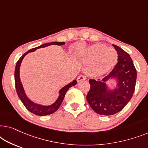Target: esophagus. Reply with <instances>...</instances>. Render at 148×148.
Returning a JSON list of instances; mask_svg holds the SVG:
<instances>
[{"label": "esophagus", "instance_id": "esophagus-1", "mask_svg": "<svg viewBox=\"0 0 148 148\" xmlns=\"http://www.w3.org/2000/svg\"><path fill=\"white\" fill-rule=\"evenodd\" d=\"M86 76H84V75H79L77 77V82L78 83H79V82H82V81H84V80H86Z\"/></svg>", "mask_w": 148, "mask_h": 148}]
</instances>
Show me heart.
<instances>
[{
  "mask_svg": "<svg viewBox=\"0 0 148 148\" xmlns=\"http://www.w3.org/2000/svg\"><path fill=\"white\" fill-rule=\"evenodd\" d=\"M79 58L84 62H89L86 66L88 75L98 77L109 71L115 65L118 54L114 48L96 44L83 51L80 54Z\"/></svg>",
  "mask_w": 148,
  "mask_h": 148,
  "instance_id": "1",
  "label": "heart"
}]
</instances>
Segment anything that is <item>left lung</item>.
Here are the masks:
<instances>
[{"label": "left lung", "instance_id": "left-lung-1", "mask_svg": "<svg viewBox=\"0 0 148 148\" xmlns=\"http://www.w3.org/2000/svg\"><path fill=\"white\" fill-rule=\"evenodd\" d=\"M112 46L118 54V62L102 80H89L90 90L86 96L93 110L106 116L116 114L126 106L134 93L137 79V71L129 54L118 46ZM110 78L117 82L112 90H109L106 84Z\"/></svg>", "mask_w": 148, "mask_h": 148}]
</instances>
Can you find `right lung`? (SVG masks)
<instances>
[{
    "instance_id": "add662e5",
    "label": "right lung",
    "mask_w": 148,
    "mask_h": 148,
    "mask_svg": "<svg viewBox=\"0 0 148 148\" xmlns=\"http://www.w3.org/2000/svg\"><path fill=\"white\" fill-rule=\"evenodd\" d=\"M64 42H50V43H46L44 44L41 46H38L36 48H34L28 50L27 52H26L25 54H23V55L21 56V58H19L18 60L17 64H16L15 66V88L16 91H17V94L20 98V100H21L22 103H23L24 106H25V108L27 109L29 112L33 113V114L36 115H38V116H45V115L51 114L54 112H56L59 108L60 104L63 100L65 96L66 92H67V90L69 89L71 87L75 86L77 84L76 80H73L72 82L69 83V84L66 85L64 87H63L62 89H60L59 91V96L57 100H56V102L53 103V104L50 105V106H43V105L36 104V103L32 102V100H30L29 98H27V96H26L25 91H24L23 85H22L21 80H20V77H19V68L21 66V63L23 60V58L25 57L26 54L31 52H34L36 50H37L38 48H44L46 46H48L50 45H58L61 46L64 44Z\"/></svg>"
}]
</instances>
